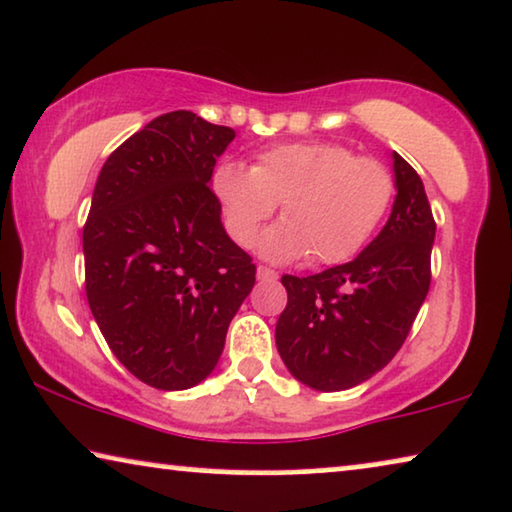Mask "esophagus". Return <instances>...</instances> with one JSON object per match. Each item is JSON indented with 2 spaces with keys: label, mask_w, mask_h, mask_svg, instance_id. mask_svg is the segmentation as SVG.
<instances>
[{
  "label": "esophagus",
  "mask_w": 512,
  "mask_h": 512,
  "mask_svg": "<svg viewBox=\"0 0 512 512\" xmlns=\"http://www.w3.org/2000/svg\"><path fill=\"white\" fill-rule=\"evenodd\" d=\"M256 277L261 279V281H274V279L279 277V274L274 272L272 268H265V265H258V268H256Z\"/></svg>",
  "instance_id": "34e87169"
}]
</instances>
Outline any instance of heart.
Returning <instances> with one entry per match:
<instances>
[{
    "label": "heart",
    "instance_id": "1",
    "mask_svg": "<svg viewBox=\"0 0 512 512\" xmlns=\"http://www.w3.org/2000/svg\"><path fill=\"white\" fill-rule=\"evenodd\" d=\"M214 194L228 233L251 247L281 203L284 221L261 238V256L277 263L311 254L314 263H346L365 247L388 212L395 180L381 161L355 157L339 143H286L261 152L256 166L224 161Z\"/></svg>",
    "mask_w": 512,
    "mask_h": 512
}]
</instances>
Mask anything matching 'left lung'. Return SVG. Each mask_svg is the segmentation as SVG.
Segmentation results:
<instances>
[{
  "instance_id": "1",
  "label": "left lung",
  "mask_w": 512,
  "mask_h": 512,
  "mask_svg": "<svg viewBox=\"0 0 512 512\" xmlns=\"http://www.w3.org/2000/svg\"><path fill=\"white\" fill-rule=\"evenodd\" d=\"M395 203L353 258L309 277L284 274L288 305L274 339L295 379L321 392L372 379L395 358L432 281L436 224L420 175L392 152Z\"/></svg>"
}]
</instances>
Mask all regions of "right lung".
<instances>
[{
  "label": "right lung",
  "mask_w": 512,
  "mask_h": 512,
  "mask_svg": "<svg viewBox=\"0 0 512 512\" xmlns=\"http://www.w3.org/2000/svg\"><path fill=\"white\" fill-rule=\"evenodd\" d=\"M231 127L173 110L117 147L83 228L85 291L110 351L159 390L194 388L217 367L256 281L228 238L212 170Z\"/></svg>",
  "instance_id": "right-lung-1"
}]
</instances>
